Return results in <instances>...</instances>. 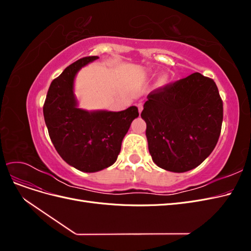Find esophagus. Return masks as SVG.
Wrapping results in <instances>:
<instances>
[{"label":"esophagus","mask_w":251,"mask_h":251,"mask_svg":"<svg viewBox=\"0 0 251 251\" xmlns=\"http://www.w3.org/2000/svg\"><path fill=\"white\" fill-rule=\"evenodd\" d=\"M137 107H138V111H139V113H141V111H142V109H143V104H142L141 102H139V103L137 104Z\"/></svg>","instance_id":"obj_1"}]
</instances>
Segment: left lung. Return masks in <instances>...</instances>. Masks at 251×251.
Here are the masks:
<instances>
[{
  "instance_id": "1",
  "label": "left lung",
  "mask_w": 251,
  "mask_h": 251,
  "mask_svg": "<svg viewBox=\"0 0 251 251\" xmlns=\"http://www.w3.org/2000/svg\"><path fill=\"white\" fill-rule=\"evenodd\" d=\"M141 117L153 161L163 170L184 173L214 151L221 133L223 101L214 79L196 72L151 91Z\"/></svg>"
}]
</instances>
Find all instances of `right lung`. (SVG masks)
I'll return each mask as SVG.
<instances>
[{
    "label": "right lung",
    "mask_w": 251,
    "mask_h": 251,
    "mask_svg": "<svg viewBox=\"0 0 251 251\" xmlns=\"http://www.w3.org/2000/svg\"><path fill=\"white\" fill-rule=\"evenodd\" d=\"M86 56L68 66L52 80L43 112L50 139L59 156L75 169L94 173L117 160L121 142L132 121L138 117L137 107L125 111L88 112L78 109L73 93L75 75L81 67L97 59Z\"/></svg>",
    "instance_id": "obj_1"
}]
</instances>
